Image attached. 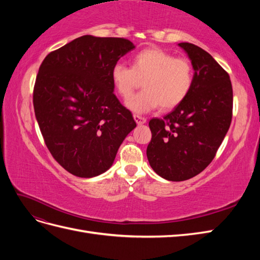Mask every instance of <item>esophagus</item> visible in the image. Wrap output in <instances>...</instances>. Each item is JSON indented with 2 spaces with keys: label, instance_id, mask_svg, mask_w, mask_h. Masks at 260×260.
Listing matches in <instances>:
<instances>
[{
  "label": "esophagus",
  "instance_id": "obj_1",
  "mask_svg": "<svg viewBox=\"0 0 260 260\" xmlns=\"http://www.w3.org/2000/svg\"><path fill=\"white\" fill-rule=\"evenodd\" d=\"M133 118H135V120L138 124H143L146 122V118L140 116V115H133Z\"/></svg>",
  "mask_w": 260,
  "mask_h": 260
}]
</instances>
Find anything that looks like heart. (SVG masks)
Wrapping results in <instances>:
<instances>
[{"mask_svg":"<svg viewBox=\"0 0 260 260\" xmlns=\"http://www.w3.org/2000/svg\"><path fill=\"white\" fill-rule=\"evenodd\" d=\"M112 81L119 95L128 100L143 80V91L127 102L135 113H147L160 105L162 111L177 107L186 99L193 84V68L185 58L159 48H148L132 57L131 67L117 62Z\"/></svg>","mask_w":260,"mask_h":260,"instance_id":"1","label":"heart"}]
</instances>
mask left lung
<instances>
[{
  "instance_id": "8db88e82",
  "label": "left lung",
  "mask_w": 260,
  "mask_h": 260,
  "mask_svg": "<svg viewBox=\"0 0 260 260\" xmlns=\"http://www.w3.org/2000/svg\"><path fill=\"white\" fill-rule=\"evenodd\" d=\"M178 45L192 62V89L164 119L149 120L152 140L146 149L153 170L169 181L191 179L208 166L230 128L233 107L225 70L198 45Z\"/></svg>"
}]
</instances>
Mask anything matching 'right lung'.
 I'll return each mask as SVG.
<instances>
[{
	"label": "right lung",
	"instance_id": "obj_1",
	"mask_svg": "<svg viewBox=\"0 0 260 260\" xmlns=\"http://www.w3.org/2000/svg\"><path fill=\"white\" fill-rule=\"evenodd\" d=\"M123 38L82 36L51 52L39 68L34 107L44 142L60 166L80 178L112 167L137 127L114 94L112 68L135 49Z\"/></svg>",
	"mask_w": 260,
	"mask_h": 260
}]
</instances>
